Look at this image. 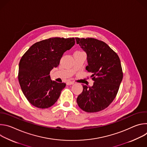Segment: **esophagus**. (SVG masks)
Masks as SVG:
<instances>
[{
  "label": "esophagus",
  "instance_id": "esophagus-1",
  "mask_svg": "<svg viewBox=\"0 0 147 147\" xmlns=\"http://www.w3.org/2000/svg\"><path fill=\"white\" fill-rule=\"evenodd\" d=\"M67 85H68V86H70V85H73V84H74V82H73V81H68L67 82Z\"/></svg>",
  "mask_w": 147,
  "mask_h": 147
}]
</instances>
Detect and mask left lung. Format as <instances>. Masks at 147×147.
<instances>
[{
  "mask_svg": "<svg viewBox=\"0 0 147 147\" xmlns=\"http://www.w3.org/2000/svg\"><path fill=\"white\" fill-rule=\"evenodd\" d=\"M76 42L87 55L86 70L92 74V87L82 85L77 98L84 111L94 113L106 109L115 98L123 74L117 54L105 42L93 38H76Z\"/></svg>",
  "mask_w": 147,
  "mask_h": 147,
  "instance_id": "1",
  "label": "left lung"
}]
</instances>
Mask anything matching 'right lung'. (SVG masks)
<instances>
[{
    "instance_id": "1",
    "label": "right lung",
    "mask_w": 147,
    "mask_h": 147,
    "mask_svg": "<svg viewBox=\"0 0 147 147\" xmlns=\"http://www.w3.org/2000/svg\"><path fill=\"white\" fill-rule=\"evenodd\" d=\"M74 38H51L33 44L21 58L18 79L28 102L41 109L52 106L66 83L52 81L50 71L59 65L63 53L75 44Z\"/></svg>"
}]
</instances>
